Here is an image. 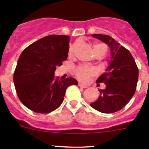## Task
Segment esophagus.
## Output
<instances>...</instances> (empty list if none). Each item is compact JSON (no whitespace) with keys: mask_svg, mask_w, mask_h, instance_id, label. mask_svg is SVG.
I'll list each match as a JSON object with an SVG mask.
<instances>
[{"mask_svg":"<svg viewBox=\"0 0 149 149\" xmlns=\"http://www.w3.org/2000/svg\"><path fill=\"white\" fill-rule=\"evenodd\" d=\"M78 86H80V87H82V88H87L88 86H86V85H84V84H82L81 83H78Z\"/></svg>","mask_w":149,"mask_h":149,"instance_id":"esophagus-1","label":"esophagus"}]
</instances>
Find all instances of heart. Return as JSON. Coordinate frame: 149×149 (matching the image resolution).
Masks as SVG:
<instances>
[{
  "label": "heart",
  "mask_w": 149,
  "mask_h": 149,
  "mask_svg": "<svg viewBox=\"0 0 149 149\" xmlns=\"http://www.w3.org/2000/svg\"><path fill=\"white\" fill-rule=\"evenodd\" d=\"M75 47L76 44H74L70 46V48H69V54H73ZM107 47L106 45L96 44L94 45L95 54L98 52V51H103L105 54L107 53ZM74 73L79 80H81L84 82H86V81H89L91 77L97 75L98 71L94 67H90L86 65H79L77 67H75L74 70Z\"/></svg>",
  "instance_id": "b5f03b06"
}]
</instances>
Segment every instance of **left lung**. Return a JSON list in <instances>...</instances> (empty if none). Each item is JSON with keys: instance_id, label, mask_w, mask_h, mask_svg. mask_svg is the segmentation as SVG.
Segmentation results:
<instances>
[{"instance_id": "left-lung-1", "label": "left lung", "mask_w": 149, "mask_h": 149, "mask_svg": "<svg viewBox=\"0 0 149 149\" xmlns=\"http://www.w3.org/2000/svg\"><path fill=\"white\" fill-rule=\"evenodd\" d=\"M93 37L107 44L112 59L107 72L96 83L106 85L99 90L101 95L91 107L104 113H112L122 110L131 101L136 89L139 69L130 51L107 35L93 34Z\"/></svg>"}]
</instances>
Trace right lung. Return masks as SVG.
<instances>
[{"label":"right lung","mask_w":149,"mask_h":149,"mask_svg":"<svg viewBox=\"0 0 149 149\" xmlns=\"http://www.w3.org/2000/svg\"><path fill=\"white\" fill-rule=\"evenodd\" d=\"M70 37L50 35L39 39L22 51L14 72L13 81L18 98L25 107L39 113L58 108L65 90L77 85L73 77L59 80L54 72L67 60Z\"/></svg>","instance_id":"1"}]
</instances>
